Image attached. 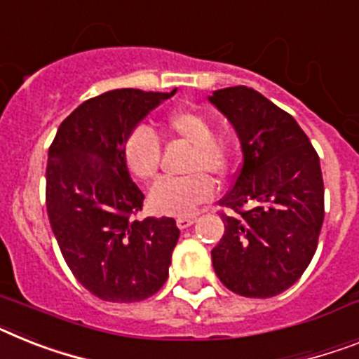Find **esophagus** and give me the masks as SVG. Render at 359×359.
Wrapping results in <instances>:
<instances>
[{"label":"esophagus","instance_id":"34e87169","mask_svg":"<svg viewBox=\"0 0 359 359\" xmlns=\"http://www.w3.org/2000/svg\"><path fill=\"white\" fill-rule=\"evenodd\" d=\"M195 222L194 217H177V226H179L180 230H186L188 226H191Z\"/></svg>","mask_w":359,"mask_h":359}]
</instances>
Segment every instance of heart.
<instances>
[{"mask_svg": "<svg viewBox=\"0 0 359 359\" xmlns=\"http://www.w3.org/2000/svg\"><path fill=\"white\" fill-rule=\"evenodd\" d=\"M161 135L191 146L186 162L189 173L158 180L149 191V206L162 215H189L213 195V182L204 171L219 177L230 168V142L228 138L213 135V122L206 114L189 107L171 111L162 120ZM122 155L128 170L138 180L149 182L158 175L162 147L149 128L133 129L123 140Z\"/></svg>", "mask_w": 359, "mask_h": 359, "instance_id": "b5f03b06", "label": "heart"}]
</instances>
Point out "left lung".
Masks as SVG:
<instances>
[{
	"label": "left lung",
	"instance_id": "left-lung-1",
	"mask_svg": "<svg viewBox=\"0 0 359 359\" xmlns=\"http://www.w3.org/2000/svg\"><path fill=\"white\" fill-rule=\"evenodd\" d=\"M210 102L236 128L243 164L222 198L224 236L212 250L217 277L245 297H272L303 276L325 217L319 156L292 114L252 87L219 89ZM249 208H246L245 206Z\"/></svg>",
	"mask_w": 359,
	"mask_h": 359
}]
</instances>
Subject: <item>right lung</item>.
Instances as JSON below:
<instances>
[{
	"mask_svg": "<svg viewBox=\"0 0 359 359\" xmlns=\"http://www.w3.org/2000/svg\"><path fill=\"white\" fill-rule=\"evenodd\" d=\"M171 93L114 89L60 123L49 147L45 203L72 276L113 303L151 297L168 279L180 231L171 217L137 221L144 194L123 162V140Z\"/></svg>",
	"mask_w": 359,
	"mask_h": 359,
	"instance_id": "right-lung-1",
	"label": "right lung"
}]
</instances>
